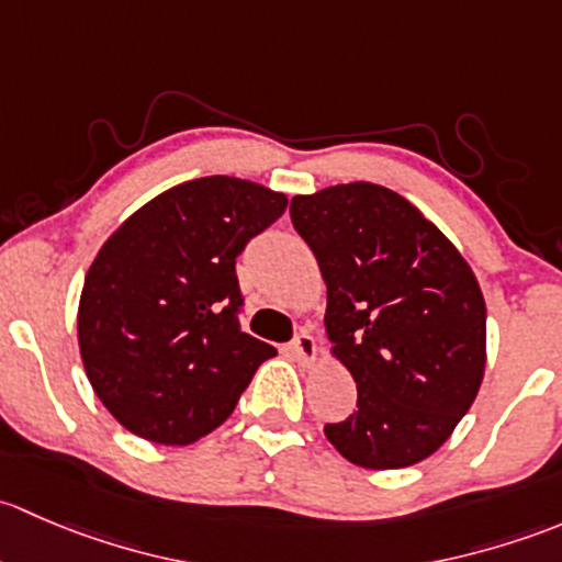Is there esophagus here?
<instances>
[{"label": "esophagus", "instance_id": "obj_1", "mask_svg": "<svg viewBox=\"0 0 562 562\" xmlns=\"http://www.w3.org/2000/svg\"><path fill=\"white\" fill-rule=\"evenodd\" d=\"M289 351H292L303 366H311V362L316 360V338L303 329V333L294 335V340L289 344Z\"/></svg>", "mask_w": 562, "mask_h": 562}]
</instances>
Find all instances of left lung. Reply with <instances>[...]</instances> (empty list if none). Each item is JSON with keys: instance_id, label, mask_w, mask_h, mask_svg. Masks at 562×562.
Instances as JSON below:
<instances>
[{"instance_id": "8db88e82", "label": "left lung", "mask_w": 562, "mask_h": 562, "mask_svg": "<svg viewBox=\"0 0 562 562\" xmlns=\"http://www.w3.org/2000/svg\"><path fill=\"white\" fill-rule=\"evenodd\" d=\"M327 283V335L357 381V411L324 425L373 471L425 460L452 436L484 375L487 308L441 229L397 192L346 183L289 205Z\"/></svg>"}]
</instances>
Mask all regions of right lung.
Instances as JSON below:
<instances>
[{
  "label": "right lung",
  "mask_w": 562,
  "mask_h": 562,
  "mask_svg": "<svg viewBox=\"0 0 562 562\" xmlns=\"http://www.w3.org/2000/svg\"><path fill=\"white\" fill-rule=\"evenodd\" d=\"M286 196L227 176L154 196L100 248L78 308L97 397L135 436L187 447L216 430L276 349L240 329L235 259Z\"/></svg>",
  "instance_id": "1"
}]
</instances>
